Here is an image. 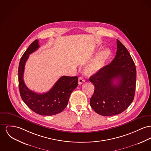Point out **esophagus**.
<instances>
[{
  "label": "esophagus",
  "mask_w": 151,
  "mask_h": 151,
  "mask_svg": "<svg viewBox=\"0 0 151 151\" xmlns=\"http://www.w3.org/2000/svg\"><path fill=\"white\" fill-rule=\"evenodd\" d=\"M85 82V80L82 77H79L78 78V84L81 85Z\"/></svg>",
  "instance_id": "34e87169"
}]
</instances>
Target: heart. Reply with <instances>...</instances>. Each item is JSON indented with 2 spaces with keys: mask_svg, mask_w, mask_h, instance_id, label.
Returning <instances> with one entry per match:
<instances>
[{
  "mask_svg": "<svg viewBox=\"0 0 151 151\" xmlns=\"http://www.w3.org/2000/svg\"><path fill=\"white\" fill-rule=\"evenodd\" d=\"M111 55L108 49H104L99 52L85 69V73L88 76H92L98 73L104 67Z\"/></svg>",
  "mask_w": 151,
  "mask_h": 151,
  "instance_id": "1",
  "label": "heart"
}]
</instances>
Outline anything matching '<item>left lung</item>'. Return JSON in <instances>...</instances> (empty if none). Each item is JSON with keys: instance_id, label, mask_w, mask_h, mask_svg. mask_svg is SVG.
Here are the masks:
<instances>
[{"instance_id": "1", "label": "left lung", "mask_w": 151, "mask_h": 151, "mask_svg": "<svg viewBox=\"0 0 151 151\" xmlns=\"http://www.w3.org/2000/svg\"><path fill=\"white\" fill-rule=\"evenodd\" d=\"M89 81L95 86L90 105L97 113L117 115L131 105L134 97L136 69L129 51L120 40H117L113 60L91 76Z\"/></svg>"}]
</instances>
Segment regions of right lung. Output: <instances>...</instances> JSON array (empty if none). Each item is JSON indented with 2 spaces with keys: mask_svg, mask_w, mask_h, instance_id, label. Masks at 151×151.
Wrapping results in <instances>:
<instances>
[{
  "mask_svg": "<svg viewBox=\"0 0 151 151\" xmlns=\"http://www.w3.org/2000/svg\"><path fill=\"white\" fill-rule=\"evenodd\" d=\"M40 47L38 40H34L20 58L18 68L19 89L20 96L31 110L43 116L60 113L66 107L71 93L78 86L77 76H62L50 91L45 93H37L30 91L23 80L24 66L29 55Z\"/></svg>",
  "mask_w": 151,
  "mask_h": 151,
  "instance_id": "obj_1",
  "label": "right lung"
}]
</instances>
